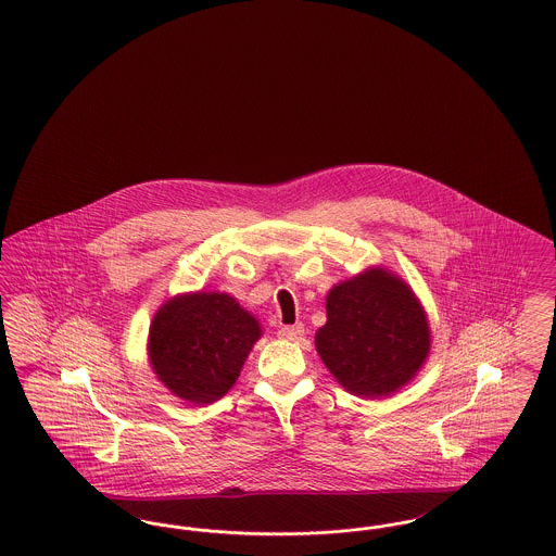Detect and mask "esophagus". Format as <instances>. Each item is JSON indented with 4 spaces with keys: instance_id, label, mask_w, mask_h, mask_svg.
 <instances>
[{
    "instance_id": "esophagus-1",
    "label": "esophagus",
    "mask_w": 556,
    "mask_h": 556,
    "mask_svg": "<svg viewBox=\"0 0 556 556\" xmlns=\"http://www.w3.org/2000/svg\"><path fill=\"white\" fill-rule=\"evenodd\" d=\"M279 336L283 338V340H300L302 336H304V325L302 323H295V325H286V327H281L279 329Z\"/></svg>"
}]
</instances>
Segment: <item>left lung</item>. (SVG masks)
Instances as JSON below:
<instances>
[{
	"mask_svg": "<svg viewBox=\"0 0 556 556\" xmlns=\"http://www.w3.org/2000/svg\"><path fill=\"white\" fill-rule=\"evenodd\" d=\"M318 356L350 394L392 396L424 367L431 331L417 295L394 273L370 266L327 293Z\"/></svg>",
	"mask_w": 556,
	"mask_h": 556,
	"instance_id": "obj_1",
	"label": "left lung"
}]
</instances>
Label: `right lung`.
<instances>
[{
	"label": "right lung",
	"instance_id": "right-lung-1",
	"mask_svg": "<svg viewBox=\"0 0 556 556\" xmlns=\"http://www.w3.org/2000/svg\"><path fill=\"white\" fill-rule=\"evenodd\" d=\"M261 336L258 318L229 293L175 295L160 306L150 325V365L175 396L189 404H211L233 388Z\"/></svg>",
	"mask_w": 556,
	"mask_h": 556
}]
</instances>
